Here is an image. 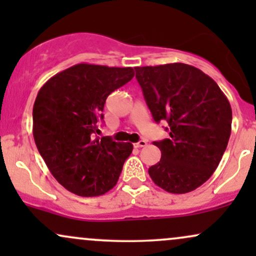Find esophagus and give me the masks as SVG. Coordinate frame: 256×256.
I'll return each mask as SVG.
<instances>
[{
	"instance_id": "obj_1",
	"label": "esophagus",
	"mask_w": 256,
	"mask_h": 256,
	"mask_svg": "<svg viewBox=\"0 0 256 256\" xmlns=\"http://www.w3.org/2000/svg\"><path fill=\"white\" fill-rule=\"evenodd\" d=\"M146 146V140H140V142L134 143V146H136V148H142V146Z\"/></svg>"
}]
</instances>
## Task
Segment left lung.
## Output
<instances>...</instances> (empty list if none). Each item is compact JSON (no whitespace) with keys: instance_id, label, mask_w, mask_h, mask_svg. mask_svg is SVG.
<instances>
[{"instance_id":"obj_1","label":"left lung","mask_w":256,"mask_h":256,"mask_svg":"<svg viewBox=\"0 0 256 256\" xmlns=\"http://www.w3.org/2000/svg\"><path fill=\"white\" fill-rule=\"evenodd\" d=\"M152 118L170 137L154 142L161 158L148 172L171 194L192 192L218 167L231 134L232 110L218 84L201 70L174 62L134 67Z\"/></svg>"}]
</instances>
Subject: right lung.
Segmentation results:
<instances>
[{
    "mask_svg": "<svg viewBox=\"0 0 256 256\" xmlns=\"http://www.w3.org/2000/svg\"><path fill=\"white\" fill-rule=\"evenodd\" d=\"M132 67L78 64L40 88L34 104V138L54 178L83 198L116 186L131 143L98 137L106 98L134 78Z\"/></svg>",
    "mask_w": 256,
    "mask_h": 256,
    "instance_id": "obj_1",
    "label": "right lung"
}]
</instances>
